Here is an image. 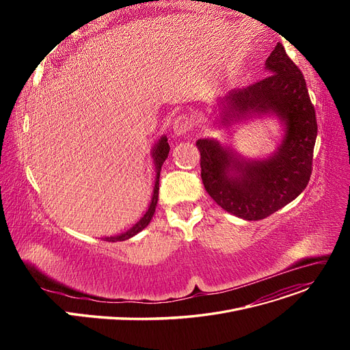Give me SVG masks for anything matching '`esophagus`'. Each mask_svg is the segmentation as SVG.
I'll return each mask as SVG.
<instances>
[{"label":"esophagus","mask_w":350,"mask_h":350,"mask_svg":"<svg viewBox=\"0 0 350 350\" xmlns=\"http://www.w3.org/2000/svg\"><path fill=\"white\" fill-rule=\"evenodd\" d=\"M193 119L189 115H178L173 122V131L176 135H186L193 127Z\"/></svg>","instance_id":"esophagus-1"}]
</instances>
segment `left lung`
Returning <instances> with one entry per match:
<instances>
[{
  "label": "left lung",
  "instance_id": "left-lung-1",
  "mask_svg": "<svg viewBox=\"0 0 350 350\" xmlns=\"http://www.w3.org/2000/svg\"><path fill=\"white\" fill-rule=\"evenodd\" d=\"M269 75L219 99L223 123L275 115L285 124L278 150L265 160H244L217 140L200 139L203 185L226 211L256 221L295 200L308 186L318 135L315 107L305 78L277 44L265 62Z\"/></svg>",
  "mask_w": 350,
  "mask_h": 350
}]
</instances>
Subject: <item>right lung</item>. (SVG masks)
I'll list each match as a JSON object with an SVG mask.
<instances>
[{
    "label": "right lung",
    "mask_w": 350,
    "mask_h": 350,
    "mask_svg": "<svg viewBox=\"0 0 350 350\" xmlns=\"http://www.w3.org/2000/svg\"><path fill=\"white\" fill-rule=\"evenodd\" d=\"M170 152V146L167 143V137L161 136L159 139V142L156 143V146L153 147V160H154V165H156V181H154V190H153V196H152V203L147 208L146 214L140 218V221L136 223L131 230H127L126 232L120 234V235H115V237H106L103 238V241H109V243H116V241H124L129 240V238H132L133 235H136L137 232H140L143 228H146L149 226L150 219L153 218V214L156 211V206H157V200H159V180H160V170H161V165L164 163V160L167 159Z\"/></svg>",
    "instance_id": "add662e5"
}]
</instances>
